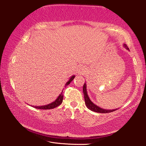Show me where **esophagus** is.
I'll use <instances>...</instances> for the list:
<instances>
[{
	"instance_id": "1",
	"label": "esophagus",
	"mask_w": 146,
	"mask_h": 146,
	"mask_svg": "<svg viewBox=\"0 0 146 146\" xmlns=\"http://www.w3.org/2000/svg\"><path fill=\"white\" fill-rule=\"evenodd\" d=\"M84 72V68H83L82 66H79L78 69V73L82 74Z\"/></svg>"
}]
</instances>
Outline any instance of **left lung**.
<instances>
[{
	"label": "left lung",
	"instance_id": "obj_1",
	"mask_svg": "<svg viewBox=\"0 0 146 146\" xmlns=\"http://www.w3.org/2000/svg\"><path fill=\"white\" fill-rule=\"evenodd\" d=\"M123 47L126 48L127 49L129 50V48H127L126 44H123ZM86 83L85 82L83 86V93H84V100H85V104L86 106H87V108L91 111H93L94 112L97 113H111L113 111H115V110H117V109H115V110H105V109L101 108L98 107V106L95 104L92 101L90 100V98H89V96L87 93V87H86Z\"/></svg>",
	"mask_w": 146,
	"mask_h": 146
}]
</instances>
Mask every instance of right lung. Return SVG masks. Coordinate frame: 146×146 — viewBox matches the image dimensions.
Segmentation results:
<instances>
[{
	"mask_svg": "<svg viewBox=\"0 0 146 146\" xmlns=\"http://www.w3.org/2000/svg\"><path fill=\"white\" fill-rule=\"evenodd\" d=\"M75 77V75L71 76L70 78L69 79V80L67 82H66V84H65V87H66L68 85L70 84L71 81L73 80ZM62 91H63V90L62 91V93L60 94V95H59L57 98H56V99L54 101V102H51L50 104H47V105H44V106H33V108H36V109H39V110H50V109H53L56 107H57V106H60L62 104V100H63Z\"/></svg>",
	"mask_w": 146,
	"mask_h": 146,
	"instance_id": "obj_1",
	"label": "right lung"
}]
</instances>
